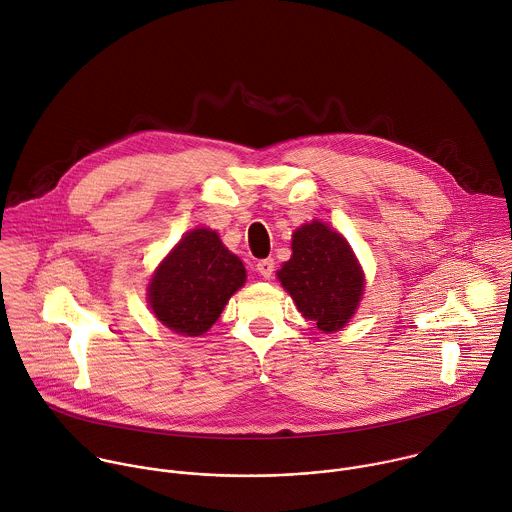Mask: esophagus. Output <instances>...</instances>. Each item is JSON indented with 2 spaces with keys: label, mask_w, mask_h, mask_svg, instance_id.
I'll return each mask as SVG.
<instances>
[{
  "label": "esophagus",
  "mask_w": 512,
  "mask_h": 512,
  "mask_svg": "<svg viewBox=\"0 0 512 512\" xmlns=\"http://www.w3.org/2000/svg\"><path fill=\"white\" fill-rule=\"evenodd\" d=\"M257 271L261 273V277H265V279H269V277H273V273H275V261L269 257V259H261L259 263H257Z\"/></svg>",
  "instance_id": "esophagus-1"
}]
</instances>
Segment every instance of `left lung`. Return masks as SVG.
Here are the masks:
<instances>
[{
	"instance_id": "1",
	"label": "left lung",
	"mask_w": 512,
	"mask_h": 512,
	"mask_svg": "<svg viewBox=\"0 0 512 512\" xmlns=\"http://www.w3.org/2000/svg\"><path fill=\"white\" fill-rule=\"evenodd\" d=\"M291 249V259L277 271L281 285L319 331L343 329L365 287L363 271L345 237L313 221L293 233Z\"/></svg>"
}]
</instances>
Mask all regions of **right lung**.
Masks as SVG:
<instances>
[{
    "label": "right lung",
    "mask_w": 512,
    "mask_h": 512,
    "mask_svg": "<svg viewBox=\"0 0 512 512\" xmlns=\"http://www.w3.org/2000/svg\"><path fill=\"white\" fill-rule=\"evenodd\" d=\"M245 277L241 259L223 247L215 231L195 229L159 265L149 305L165 327L197 337L213 327Z\"/></svg>",
    "instance_id": "right-lung-1"
}]
</instances>
